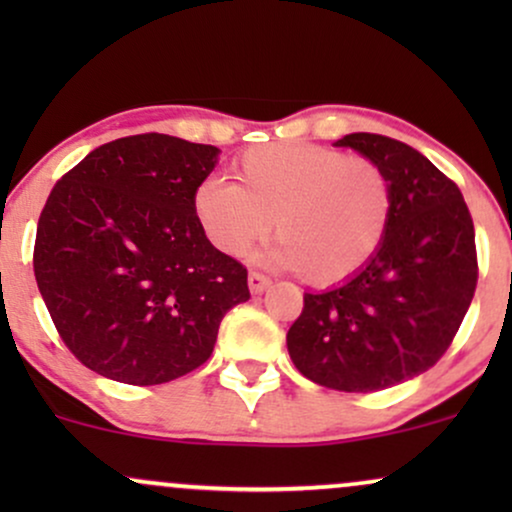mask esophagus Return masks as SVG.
Returning a JSON list of instances; mask_svg holds the SVG:
<instances>
[{
	"mask_svg": "<svg viewBox=\"0 0 512 512\" xmlns=\"http://www.w3.org/2000/svg\"><path fill=\"white\" fill-rule=\"evenodd\" d=\"M248 286H250V293H255V296H257V293L267 291L269 286H272V279L260 274V272H250L248 274Z\"/></svg>",
	"mask_w": 512,
	"mask_h": 512,
	"instance_id": "34e87169",
	"label": "esophagus"
}]
</instances>
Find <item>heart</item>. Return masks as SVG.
<instances>
[{
    "label": "heart",
    "instance_id": "b5f03b06",
    "mask_svg": "<svg viewBox=\"0 0 512 512\" xmlns=\"http://www.w3.org/2000/svg\"><path fill=\"white\" fill-rule=\"evenodd\" d=\"M236 182L209 175L192 209L204 236L228 257L245 255L274 231L264 260L330 286L373 260L392 219V185L383 168L320 144H269L236 161Z\"/></svg>",
    "mask_w": 512,
    "mask_h": 512
}]
</instances>
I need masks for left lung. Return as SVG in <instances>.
<instances>
[{
    "label": "left lung",
    "instance_id": "1",
    "mask_svg": "<svg viewBox=\"0 0 512 512\" xmlns=\"http://www.w3.org/2000/svg\"><path fill=\"white\" fill-rule=\"evenodd\" d=\"M334 146L385 170L390 228L361 272L305 293L286 346L313 383L378 392L436 366L460 330L479 279L474 223L460 187L409 144L354 132Z\"/></svg>",
    "mask_w": 512,
    "mask_h": 512
}]
</instances>
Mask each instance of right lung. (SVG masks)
Listing matches in <instances>:
<instances>
[{"label":"right lung","mask_w":512,"mask_h":512,"mask_svg":"<svg viewBox=\"0 0 512 512\" xmlns=\"http://www.w3.org/2000/svg\"><path fill=\"white\" fill-rule=\"evenodd\" d=\"M219 149L134 134L93 149L52 187L33 272L67 349L103 378L161 385L211 356L248 269L209 243L192 195Z\"/></svg>","instance_id":"1"}]
</instances>
